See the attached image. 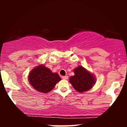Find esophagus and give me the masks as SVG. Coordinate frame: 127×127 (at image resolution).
Returning <instances> with one entry per match:
<instances>
[{
	"label": "esophagus",
	"instance_id": "esophagus-1",
	"mask_svg": "<svg viewBox=\"0 0 127 127\" xmlns=\"http://www.w3.org/2000/svg\"><path fill=\"white\" fill-rule=\"evenodd\" d=\"M62 79H64V80H67V79H68V77H67V75H65V76H63Z\"/></svg>",
	"mask_w": 127,
	"mask_h": 127
}]
</instances>
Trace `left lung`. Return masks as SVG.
Listing matches in <instances>:
<instances>
[{"label": "left lung", "mask_w": 127, "mask_h": 127, "mask_svg": "<svg viewBox=\"0 0 127 127\" xmlns=\"http://www.w3.org/2000/svg\"><path fill=\"white\" fill-rule=\"evenodd\" d=\"M74 75L69 78V82L77 92H84L89 90L95 85V77L82 66L74 69Z\"/></svg>", "instance_id": "8db88e82"}]
</instances>
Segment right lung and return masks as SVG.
Returning a JSON list of instances; mask_svg holds the SVG:
<instances>
[{"mask_svg": "<svg viewBox=\"0 0 127 127\" xmlns=\"http://www.w3.org/2000/svg\"><path fill=\"white\" fill-rule=\"evenodd\" d=\"M28 79L33 88L38 92L44 93L50 92L56 83L61 80L57 73H53L43 64L33 69L29 73Z\"/></svg>", "mask_w": 127, "mask_h": 127, "instance_id": "1", "label": "right lung"}]
</instances>
